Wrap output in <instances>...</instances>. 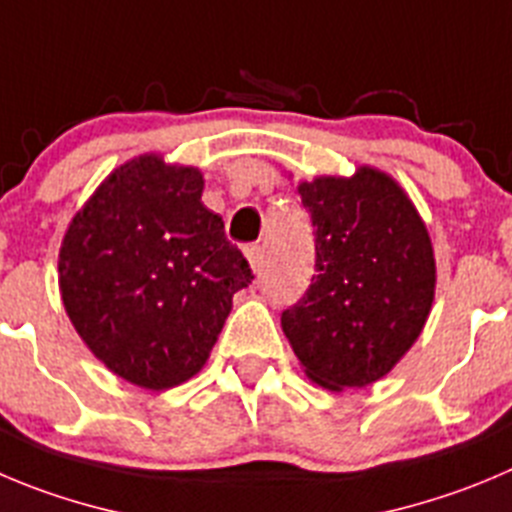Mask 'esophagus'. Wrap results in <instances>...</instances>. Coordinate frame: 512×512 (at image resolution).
Wrapping results in <instances>:
<instances>
[{"label": "esophagus", "mask_w": 512, "mask_h": 512, "mask_svg": "<svg viewBox=\"0 0 512 512\" xmlns=\"http://www.w3.org/2000/svg\"><path fill=\"white\" fill-rule=\"evenodd\" d=\"M245 255H247V260H250V265H252V270H260L262 267V257H265V247L262 245H250L245 250Z\"/></svg>", "instance_id": "34e87169"}]
</instances>
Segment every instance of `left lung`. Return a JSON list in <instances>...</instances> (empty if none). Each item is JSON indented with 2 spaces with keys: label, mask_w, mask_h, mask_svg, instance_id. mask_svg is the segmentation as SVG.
<instances>
[{
  "label": "left lung",
  "mask_w": 512,
  "mask_h": 512,
  "mask_svg": "<svg viewBox=\"0 0 512 512\" xmlns=\"http://www.w3.org/2000/svg\"><path fill=\"white\" fill-rule=\"evenodd\" d=\"M315 234V275L283 331L308 379L341 391L389 374L422 333L434 252L407 191L361 166L298 186Z\"/></svg>",
  "instance_id": "obj_1"
}]
</instances>
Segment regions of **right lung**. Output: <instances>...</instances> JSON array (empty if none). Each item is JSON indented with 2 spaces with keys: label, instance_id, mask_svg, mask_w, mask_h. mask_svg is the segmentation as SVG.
<instances>
[{
  "label": "right lung",
  "instance_id": "right-lung-1",
  "mask_svg": "<svg viewBox=\"0 0 512 512\" xmlns=\"http://www.w3.org/2000/svg\"><path fill=\"white\" fill-rule=\"evenodd\" d=\"M202 189L194 166L138 156L98 186L62 240L60 293L75 331L113 374L143 389L197 374L232 295L255 278Z\"/></svg>",
  "mask_w": 512,
  "mask_h": 512
}]
</instances>
